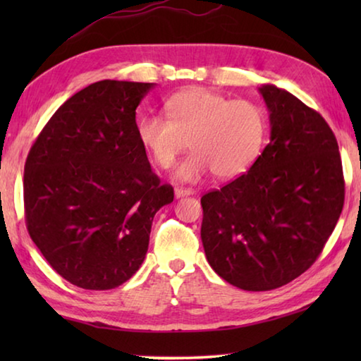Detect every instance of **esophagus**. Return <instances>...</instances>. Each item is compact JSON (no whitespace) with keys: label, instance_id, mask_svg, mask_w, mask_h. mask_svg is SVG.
<instances>
[{"label":"esophagus","instance_id":"esophagus-1","mask_svg":"<svg viewBox=\"0 0 361 361\" xmlns=\"http://www.w3.org/2000/svg\"><path fill=\"white\" fill-rule=\"evenodd\" d=\"M194 191L192 189H186V188H175V197H185V195H192Z\"/></svg>","mask_w":361,"mask_h":361}]
</instances>
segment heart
Wrapping results in <instances>:
<instances>
[{"instance_id":"b5f03b06","label":"heart","mask_w":361,"mask_h":361,"mask_svg":"<svg viewBox=\"0 0 361 361\" xmlns=\"http://www.w3.org/2000/svg\"><path fill=\"white\" fill-rule=\"evenodd\" d=\"M167 116L146 114L137 135L157 167L169 169L191 142L194 152L175 170V178L197 183L212 172L231 180L258 159L266 137V116L250 100H232L215 90L192 87L166 103Z\"/></svg>"}]
</instances>
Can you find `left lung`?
I'll return each instance as SVG.
<instances>
[{
    "label": "left lung",
    "mask_w": 361,
    "mask_h": 361,
    "mask_svg": "<svg viewBox=\"0 0 361 361\" xmlns=\"http://www.w3.org/2000/svg\"><path fill=\"white\" fill-rule=\"evenodd\" d=\"M258 90L269 145L247 173L200 199L207 261L247 291L279 288L307 271L344 207L339 148L326 121L288 90Z\"/></svg>",
    "instance_id": "left-lung-1"
}]
</instances>
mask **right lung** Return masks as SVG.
I'll list each match as a JSON object with an SVG mask.
<instances>
[{"label":"right lung","mask_w":361,"mask_h":361,"mask_svg":"<svg viewBox=\"0 0 361 361\" xmlns=\"http://www.w3.org/2000/svg\"><path fill=\"white\" fill-rule=\"evenodd\" d=\"M152 82L105 79L60 106L28 152L23 202L30 237L54 271L84 290L135 274L159 209L173 202L137 135Z\"/></svg>","instance_id":"add662e5"}]
</instances>
